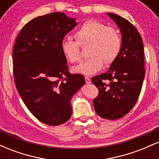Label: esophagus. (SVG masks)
<instances>
[{"instance_id": "1", "label": "esophagus", "mask_w": 159, "mask_h": 159, "mask_svg": "<svg viewBox=\"0 0 159 159\" xmlns=\"http://www.w3.org/2000/svg\"><path fill=\"white\" fill-rule=\"evenodd\" d=\"M85 81H86V83H87V84H90L91 83L90 78L89 77H87V76H86V77H85Z\"/></svg>"}]
</instances>
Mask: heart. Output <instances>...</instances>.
I'll return each instance as SVG.
<instances>
[{"label":"heart","instance_id":"b5f03b06","mask_svg":"<svg viewBox=\"0 0 159 159\" xmlns=\"http://www.w3.org/2000/svg\"><path fill=\"white\" fill-rule=\"evenodd\" d=\"M76 40L66 37L62 39L61 49L63 54L72 63L81 61V46L89 45L87 61L74 68L77 73L91 75L105 66L112 64L119 56L122 48V39L119 31L113 27L94 19L82 24L75 34Z\"/></svg>","mask_w":159,"mask_h":159}]
</instances>
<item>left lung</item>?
Returning a JSON list of instances; mask_svg holds the SVG:
<instances>
[{"label":"left lung","mask_w":159,"mask_h":159,"mask_svg":"<svg viewBox=\"0 0 159 159\" xmlns=\"http://www.w3.org/2000/svg\"><path fill=\"white\" fill-rule=\"evenodd\" d=\"M120 29V53L105 73L92 78L98 95L93 99L96 114L107 120H117L126 115L139 97L144 76L143 43L136 27L127 19L107 13Z\"/></svg>","instance_id":"obj_1"}]
</instances>
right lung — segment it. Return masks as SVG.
<instances>
[{"mask_svg":"<svg viewBox=\"0 0 159 159\" xmlns=\"http://www.w3.org/2000/svg\"><path fill=\"white\" fill-rule=\"evenodd\" d=\"M77 25L75 19L52 12L22 27L12 50L14 81L28 110L42 123L58 125L72 115L71 98L85 84L71 74L61 49L62 39Z\"/></svg>","mask_w":159,"mask_h":159,"instance_id":"1","label":"right lung"}]
</instances>
